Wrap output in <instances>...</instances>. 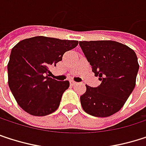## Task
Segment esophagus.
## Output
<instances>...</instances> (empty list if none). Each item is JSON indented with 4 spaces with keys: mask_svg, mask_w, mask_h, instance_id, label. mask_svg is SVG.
<instances>
[{
    "mask_svg": "<svg viewBox=\"0 0 146 146\" xmlns=\"http://www.w3.org/2000/svg\"><path fill=\"white\" fill-rule=\"evenodd\" d=\"M70 84H71L72 86H75V85H76V84H77V82H75V81H73V80H70Z\"/></svg>",
    "mask_w": 146,
    "mask_h": 146,
    "instance_id": "obj_1",
    "label": "esophagus"
}]
</instances>
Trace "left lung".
Returning a JSON list of instances; mask_svg holds the SVG:
<instances>
[{
	"label": "left lung",
	"mask_w": 146,
	"mask_h": 146,
	"mask_svg": "<svg viewBox=\"0 0 146 146\" xmlns=\"http://www.w3.org/2000/svg\"><path fill=\"white\" fill-rule=\"evenodd\" d=\"M79 45L101 84L86 85L80 98L82 109L97 117H107L121 109L132 94L139 68L133 49L114 40L80 41Z\"/></svg>",
	"instance_id": "8db88e82"
}]
</instances>
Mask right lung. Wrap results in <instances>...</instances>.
<instances>
[{
	"mask_svg": "<svg viewBox=\"0 0 146 146\" xmlns=\"http://www.w3.org/2000/svg\"><path fill=\"white\" fill-rule=\"evenodd\" d=\"M77 40L46 36L25 39L13 46L7 64L8 85L18 105L27 113L43 116L58 108L69 81L49 77V68L75 48Z\"/></svg>",
	"mask_w": 146,
	"mask_h": 146,
	"instance_id": "1",
	"label": "right lung"
}]
</instances>
